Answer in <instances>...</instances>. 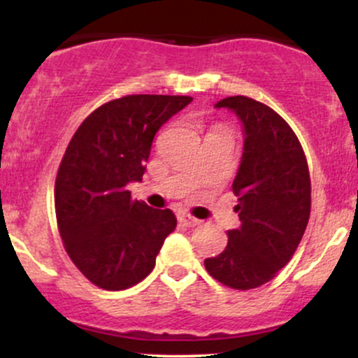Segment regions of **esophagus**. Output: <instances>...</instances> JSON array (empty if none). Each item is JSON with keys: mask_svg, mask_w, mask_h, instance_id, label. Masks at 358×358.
<instances>
[{"mask_svg": "<svg viewBox=\"0 0 358 358\" xmlns=\"http://www.w3.org/2000/svg\"><path fill=\"white\" fill-rule=\"evenodd\" d=\"M178 222L180 224L187 225V227H196V225H200V220L195 219V217L188 215V213H178Z\"/></svg>", "mask_w": 358, "mask_h": 358, "instance_id": "34e87169", "label": "esophagus"}]
</instances>
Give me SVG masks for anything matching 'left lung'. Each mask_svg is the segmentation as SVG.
<instances>
[{
    "label": "left lung",
    "mask_w": 358,
    "mask_h": 358,
    "mask_svg": "<svg viewBox=\"0 0 358 358\" xmlns=\"http://www.w3.org/2000/svg\"><path fill=\"white\" fill-rule=\"evenodd\" d=\"M244 126V153L232 192L241 227L227 248L205 259L213 279L232 289H254L289 262L310 220L311 182L301 143L276 110L245 96L219 101Z\"/></svg>",
    "instance_id": "1"
}]
</instances>
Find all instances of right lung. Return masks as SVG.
I'll return each instance as SVG.
<instances>
[{
    "label": "right lung",
    "mask_w": 358,
    "mask_h": 358,
    "mask_svg": "<svg viewBox=\"0 0 358 358\" xmlns=\"http://www.w3.org/2000/svg\"><path fill=\"white\" fill-rule=\"evenodd\" d=\"M190 102L119 97L92 110L69 143L55 180L57 225L69 257L92 285L108 291L138 285L175 231L170 208L133 200L126 185L141 182L156 131Z\"/></svg>",
    "instance_id": "obj_1"
}]
</instances>
